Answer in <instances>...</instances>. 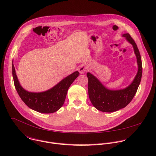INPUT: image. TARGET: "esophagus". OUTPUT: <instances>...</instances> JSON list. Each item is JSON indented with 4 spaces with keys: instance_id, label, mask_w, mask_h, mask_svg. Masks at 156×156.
Returning a JSON list of instances; mask_svg holds the SVG:
<instances>
[{
    "instance_id": "esophagus-1",
    "label": "esophagus",
    "mask_w": 156,
    "mask_h": 156,
    "mask_svg": "<svg viewBox=\"0 0 156 156\" xmlns=\"http://www.w3.org/2000/svg\"><path fill=\"white\" fill-rule=\"evenodd\" d=\"M88 69V67L87 65H80L78 68V71L81 74L85 73L87 71Z\"/></svg>"
}]
</instances>
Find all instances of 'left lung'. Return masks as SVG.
<instances>
[{
    "instance_id": "1",
    "label": "left lung",
    "mask_w": 156,
    "mask_h": 156,
    "mask_svg": "<svg viewBox=\"0 0 156 156\" xmlns=\"http://www.w3.org/2000/svg\"><path fill=\"white\" fill-rule=\"evenodd\" d=\"M122 36L133 45L138 65L137 73L130 85L121 90H110L106 88L94 76L87 73L90 100L98 110L103 112H115L126 107L136 94L142 78V61L137 46L129 34H124Z\"/></svg>"
}]
</instances>
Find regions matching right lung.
<instances>
[{"instance_id":"obj_1","label":"right lung","mask_w":156,"mask_h":156,"mask_svg":"<svg viewBox=\"0 0 156 156\" xmlns=\"http://www.w3.org/2000/svg\"><path fill=\"white\" fill-rule=\"evenodd\" d=\"M79 75L78 72L73 73L53 88L45 92L31 93L25 91L20 86L12 63L14 85L19 96L27 106L41 113H53L63 106L69 87Z\"/></svg>"}]
</instances>
